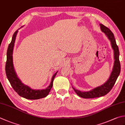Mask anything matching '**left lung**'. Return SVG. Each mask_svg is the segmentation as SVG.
<instances>
[{
  "label": "left lung",
  "instance_id": "1",
  "mask_svg": "<svg viewBox=\"0 0 125 125\" xmlns=\"http://www.w3.org/2000/svg\"><path fill=\"white\" fill-rule=\"evenodd\" d=\"M100 28L102 32L107 36L109 40L111 42L112 48L114 50V63L112 72L108 80L102 84L100 86L97 87L95 88L90 90L88 92H82L80 90L75 89L74 87H73V89L74 90L76 93L79 96L84 99H92L95 97H99L103 96L104 95L108 94L111 91L112 88L115 83L118 79L119 75L120 73L121 66L119 61V51L118 45H116L115 39L113 32L109 30V29L104 25L103 24H100Z\"/></svg>",
  "mask_w": 125,
  "mask_h": 125
}]
</instances>
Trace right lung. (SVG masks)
<instances>
[{
    "instance_id": "right-lung-1",
    "label": "right lung",
    "mask_w": 125,
    "mask_h": 125,
    "mask_svg": "<svg viewBox=\"0 0 125 125\" xmlns=\"http://www.w3.org/2000/svg\"><path fill=\"white\" fill-rule=\"evenodd\" d=\"M22 27V26H21ZM18 29V30H19ZM17 30L14 33L12 41L8 46L7 51V60L5 66V72L7 79L11 86L19 96L29 100H37L46 97L52 88L53 81L58 71L53 75L49 85L44 89H32L28 85L24 84L17 76L13 64V50L16 36L18 32Z\"/></svg>"
}]
</instances>
